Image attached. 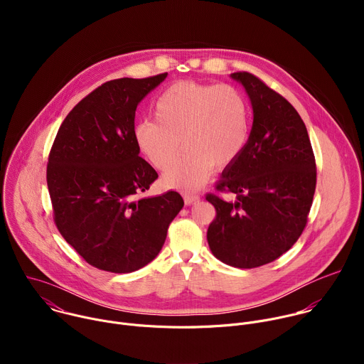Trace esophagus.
Segmentation results:
<instances>
[{"label":"esophagus","mask_w":364,"mask_h":364,"mask_svg":"<svg viewBox=\"0 0 364 364\" xmlns=\"http://www.w3.org/2000/svg\"><path fill=\"white\" fill-rule=\"evenodd\" d=\"M198 200H200V196H198V194H194V193H184V203H186L187 205L194 204V203L198 201Z\"/></svg>","instance_id":"34e87169"}]
</instances>
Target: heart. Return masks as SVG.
Instances as JSON below:
<instances>
[{
	"mask_svg": "<svg viewBox=\"0 0 364 364\" xmlns=\"http://www.w3.org/2000/svg\"><path fill=\"white\" fill-rule=\"evenodd\" d=\"M154 114L157 121L135 125V144L155 168L167 170L183 143L186 152L164 181L184 191L201 187L213 166L235 163L249 139L247 103L230 85L177 82L155 102Z\"/></svg>",
	"mask_w": 364,
	"mask_h": 364,
	"instance_id": "1",
	"label": "heart"
}]
</instances>
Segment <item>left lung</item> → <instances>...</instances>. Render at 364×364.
<instances>
[{
    "mask_svg": "<svg viewBox=\"0 0 364 364\" xmlns=\"http://www.w3.org/2000/svg\"><path fill=\"white\" fill-rule=\"evenodd\" d=\"M252 102L247 144L207 194L216 218L207 229L212 253L226 265L252 269L274 262L304 232L313 204L317 168L304 121L291 103L249 72L230 75Z\"/></svg>",
    "mask_w": 364,
    "mask_h": 364,
    "instance_id": "1",
    "label": "left lung"
}]
</instances>
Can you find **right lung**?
<instances>
[{
  "mask_svg": "<svg viewBox=\"0 0 364 364\" xmlns=\"http://www.w3.org/2000/svg\"><path fill=\"white\" fill-rule=\"evenodd\" d=\"M166 77L100 85L69 112L51 145L47 187L55 223L97 269L128 274L149 264L184 205L177 191L139 197L159 174L139 157L135 111Z\"/></svg>",
  "mask_w": 364,
  "mask_h": 364,
  "instance_id": "obj_1",
  "label": "right lung"
}]
</instances>
